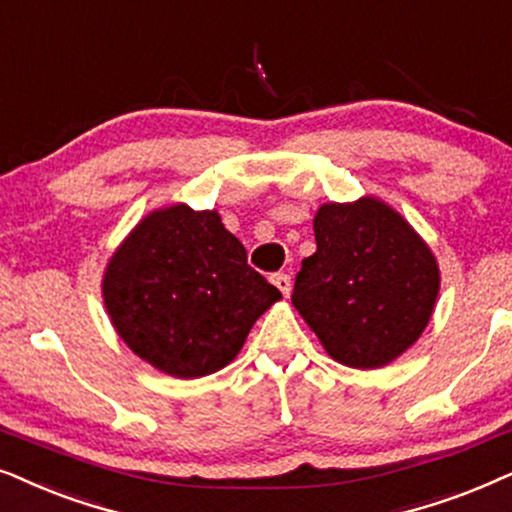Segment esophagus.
Instances as JSON below:
<instances>
[{"label": "esophagus", "instance_id": "esophagus-1", "mask_svg": "<svg viewBox=\"0 0 512 512\" xmlns=\"http://www.w3.org/2000/svg\"><path fill=\"white\" fill-rule=\"evenodd\" d=\"M271 283L276 285L278 290L283 292L285 297H290V290H292V281H290V276L288 274H274L271 276Z\"/></svg>", "mask_w": 512, "mask_h": 512}]
</instances>
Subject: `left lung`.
<instances>
[{
    "label": "left lung",
    "instance_id": "left-lung-1",
    "mask_svg": "<svg viewBox=\"0 0 512 512\" xmlns=\"http://www.w3.org/2000/svg\"><path fill=\"white\" fill-rule=\"evenodd\" d=\"M316 252L302 262L292 304L327 356L377 370L424 335L440 292L433 250L377 196L323 203L313 215Z\"/></svg>",
    "mask_w": 512,
    "mask_h": 512
}]
</instances>
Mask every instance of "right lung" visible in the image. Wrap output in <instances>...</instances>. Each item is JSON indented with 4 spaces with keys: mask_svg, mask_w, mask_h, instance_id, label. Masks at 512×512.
Wrapping results in <instances>:
<instances>
[{
    "mask_svg": "<svg viewBox=\"0 0 512 512\" xmlns=\"http://www.w3.org/2000/svg\"><path fill=\"white\" fill-rule=\"evenodd\" d=\"M281 299L248 267L217 210L156 208L109 257L102 302L135 356L168 377L199 379L241 353L257 318Z\"/></svg>",
    "mask_w": 512,
    "mask_h": 512,
    "instance_id": "add662e5",
    "label": "right lung"
}]
</instances>
